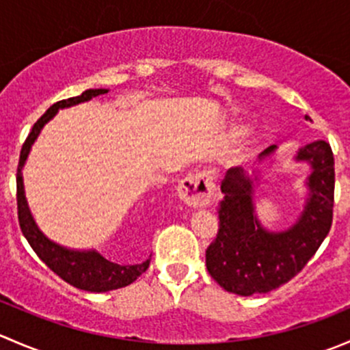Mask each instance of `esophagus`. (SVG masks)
Instances as JSON below:
<instances>
[{"label": "esophagus", "mask_w": 350, "mask_h": 350, "mask_svg": "<svg viewBox=\"0 0 350 350\" xmlns=\"http://www.w3.org/2000/svg\"><path fill=\"white\" fill-rule=\"evenodd\" d=\"M215 191L213 179L208 172H196L181 181L178 188L179 200L191 208H203L210 203Z\"/></svg>", "instance_id": "34e87169"}]
</instances>
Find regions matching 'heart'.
<instances>
[{
    "label": "heart",
    "mask_w": 350,
    "mask_h": 350,
    "mask_svg": "<svg viewBox=\"0 0 350 350\" xmlns=\"http://www.w3.org/2000/svg\"><path fill=\"white\" fill-rule=\"evenodd\" d=\"M247 133V129L243 125H234L232 126V130H230V135L234 137V139H241V137H243ZM245 157H250V154H247Z\"/></svg>",
    "instance_id": "b5f03b06"
}]
</instances>
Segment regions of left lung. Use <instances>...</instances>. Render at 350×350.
<instances>
[{
	"mask_svg": "<svg viewBox=\"0 0 350 350\" xmlns=\"http://www.w3.org/2000/svg\"><path fill=\"white\" fill-rule=\"evenodd\" d=\"M306 120L310 116H305ZM276 146L264 150L274 154ZM308 162V198L295 225L284 232H269L254 210V181L241 167H232L221 181L224 200L218 206V234L206 249V269L227 291L241 296L267 293L288 283L306 266L330 232L334 217L335 169L330 144H306L296 154Z\"/></svg>",
	"mask_w": 350,
	"mask_h": 350,
	"instance_id": "8db88e82",
	"label": "left lung"
}]
</instances>
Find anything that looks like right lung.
<instances>
[{
	"mask_svg": "<svg viewBox=\"0 0 350 350\" xmlns=\"http://www.w3.org/2000/svg\"><path fill=\"white\" fill-rule=\"evenodd\" d=\"M108 93V90H86L79 96L69 98V100L57 101L52 105L37 123L33 125L31 132L28 133L27 140H25L22 152H20L18 171H16V204H18V221L20 228H22L25 239L30 243L31 249L35 250L38 257L45 262L49 269L54 271L59 278L69 283L74 288L84 289V291L91 293H105L111 291V289L123 288V286L132 284L137 278L142 273H146L147 267L150 264V257L144 260L142 264H133V266H122V264L111 262V260L105 259L101 254L96 250H72L67 247L59 245V243L49 241L40 230H38L37 224H35L33 217H31L30 210H28L27 198H25L23 189V176L22 169L25 161H27L28 154H30L31 146L37 140L38 133L44 129L45 123L49 120L54 118L61 108H69L74 105L84 103L90 101L91 98L100 96V94Z\"/></svg>",
	"mask_w": 350,
	"mask_h": 350,
	"instance_id": "add662e5",
	"label": "right lung"
}]
</instances>
